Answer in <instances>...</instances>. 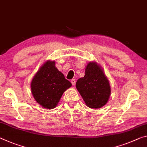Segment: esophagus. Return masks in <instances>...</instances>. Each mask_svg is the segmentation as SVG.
I'll list each match as a JSON object with an SVG mask.
<instances>
[{
	"label": "esophagus",
	"mask_w": 147,
	"mask_h": 147,
	"mask_svg": "<svg viewBox=\"0 0 147 147\" xmlns=\"http://www.w3.org/2000/svg\"><path fill=\"white\" fill-rule=\"evenodd\" d=\"M71 82L72 83V84L74 86V85H75V84H76V80H75V79H72V80H71Z\"/></svg>",
	"instance_id": "34e87169"
}]
</instances>
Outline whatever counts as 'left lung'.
<instances>
[{"label":"left lung","instance_id":"1","mask_svg":"<svg viewBox=\"0 0 147 147\" xmlns=\"http://www.w3.org/2000/svg\"><path fill=\"white\" fill-rule=\"evenodd\" d=\"M86 105L92 109H99L108 102L111 94L110 83L102 67L96 61L86 65L85 75L76 84Z\"/></svg>","mask_w":147,"mask_h":147}]
</instances>
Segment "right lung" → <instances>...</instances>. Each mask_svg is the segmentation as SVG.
Returning <instances> with one entry per match:
<instances>
[{
	"label": "right lung",
	"instance_id": "obj_1",
	"mask_svg": "<svg viewBox=\"0 0 147 147\" xmlns=\"http://www.w3.org/2000/svg\"><path fill=\"white\" fill-rule=\"evenodd\" d=\"M72 86L61 72L55 67V61L47 60L34 74L31 83L32 95L45 109L56 107L63 93Z\"/></svg>",
	"mask_w": 147,
	"mask_h": 147
}]
</instances>
